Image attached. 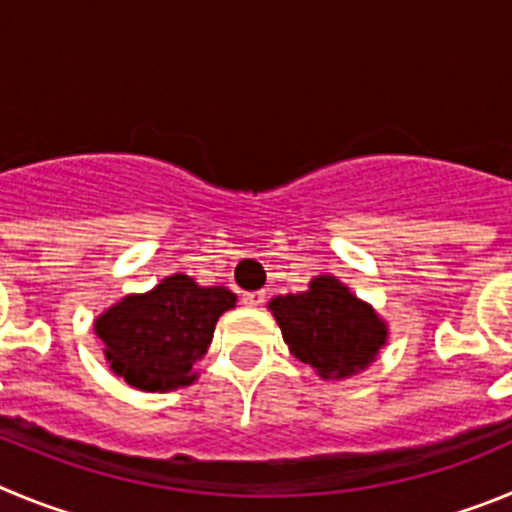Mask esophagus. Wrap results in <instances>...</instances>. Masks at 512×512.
<instances>
[{"instance_id": "obj_1", "label": "esophagus", "mask_w": 512, "mask_h": 512, "mask_svg": "<svg viewBox=\"0 0 512 512\" xmlns=\"http://www.w3.org/2000/svg\"><path fill=\"white\" fill-rule=\"evenodd\" d=\"M262 301H265V293H262V290H252V293H245V296H242V303L250 308L260 306Z\"/></svg>"}]
</instances>
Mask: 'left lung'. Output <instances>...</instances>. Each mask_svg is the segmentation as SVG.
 I'll return each instance as SVG.
<instances>
[{
  "mask_svg": "<svg viewBox=\"0 0 512 512\" xmlns=\"http://www.w3.org/2000/svg\"><path fill=\"white\" fill-rule=\"evenodd\" d=\"M290 354L321 380H347L372 365L388 344V324L334 275H316L308 290L267 303Z\"/></svg>",
  "mask_w": 512,
  "mask_h": 512,
  "instance_id": "8db88e82",
  "label": "left lung"
}]
</instances>
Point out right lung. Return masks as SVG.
<instances>
[{
  "instance_id": "add662e5",
  "label": "right lung",
  "mask_w": 512,
  "mask_h": 512,
  "mask_svg": "<svg viewBox=\"0 0 512 512\" xmlns=\"http://www.w3.org/2000/svg\"><path fill=\"white\" fill-rule=\"evenodd\" d=\"M237 306L224 285H199L191 275H168L147 293H127L94 319L109 370L130 388L168 393L191 385L196 362L214 339L216 321Z\"/></svg>"
}]
</instances>
